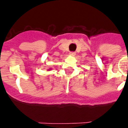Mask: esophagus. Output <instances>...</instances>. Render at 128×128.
<instances>
[{
  "instance_id": "obj_1",
  "label": "esophagus",
  "mask_w": 128,
  "mask_h": 128,
  "mask_svg": "<svg viewBox=\"0 0 128 128\" xmlns=\"http://www.w3.org/2000/svg\"><path fill=\"white\" fill-rule=\"evenodd\" d=\"M75 54H76L75 52H70V55H71V56H74Z\"/></svg>"
}]
</instances>
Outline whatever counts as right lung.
Instances as JSON below:
<instances>
[{
  "instance_id": "obj_1",
  "label": "right lung",
  "mask_w": 128,
  "mask_h": 128,
  "mask_svg": "<svg viewBox=\"0 0 128 128\" xmlns=\"http://www.w3.org/2000/svg\"><path fill=\"white\" fill-rule=\"evenodd\" d=\"M51 70V68H49V69H48V70Z\"/></svg>"
}]
</instances>
